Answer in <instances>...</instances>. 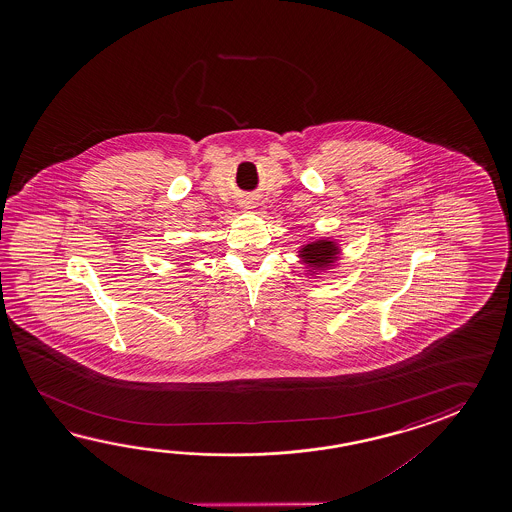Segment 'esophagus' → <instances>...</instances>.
I'll return each mask as SVG.
<instances>
[{"instance_id":"esophagus-1","label":"esophagus","mask_w":512,"mask_h":512,"mask_svg":"<svg viewBox=\"0 0 512 512\" xmlns=\"http://www.w3.org/2000/svg\"><path fill=\"white\" fill-rule=\"evenodd\" d=\"M245 207H251V203H247V205H245Z\"/></svg>"}]
</instances>
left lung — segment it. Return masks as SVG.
<instances>
[{
	"label": "left lung",
	"mask_w": 512,
	"mask_h": 512,
	"mask_svg": "<svg viewBox=\"0 0 512 512\" xmlns=\"http://www.w3.org/2000/svg\"><path fill=\"white\" fill-rule=\"evenodd\" d=\"M296 256L304 265L305 276L320 280L326 272L335 271L340 265L342 247H340V241L335 238L320 236V238L304 241L298 247Z\"/></svg>",
	"instance_id": "left-lung-1"
}]
</instances>
